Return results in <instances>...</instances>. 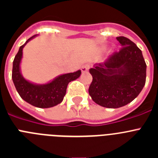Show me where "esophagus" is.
<instances>
[{"instance_id": "1", "label": "esophagus", "mask_w": 158, "mask_h": 158, "mask_svg": "<svg viewBox=\"0 0 158 158\" xmlns=\"http://www.w3.org/2000/svg\"><path fill=\"white\" fill-rule=\"evenodd\" d=\"M89 65H88V64H85V65H83L81 66V71L83 73L87 72V71L89 70Z\"/></svg>"}]
</instances>
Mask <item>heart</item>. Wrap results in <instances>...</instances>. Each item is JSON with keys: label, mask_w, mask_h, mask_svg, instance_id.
<instances>
[{"label": "heart", "mask_w": 158, "mask_h": 158, "mask_svg": "<svg viewBox=\"0 0 158 158\" xmlns=\"http://www.w3.org/2000/svg\"><path fill=\"white\" fill-rule=\"evenodd\" d=\"M105 50H106V48H102L101 51H105Z\"/></svg>", "instance_id": "heart-1"}]
</instances>
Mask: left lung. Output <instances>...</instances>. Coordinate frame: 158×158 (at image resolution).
<instances>
[{
  "instance_id": "obj_1",
  "label": "left lung",
  "mask_w": 158,
  "mask_h": 158,
  "mask_svg": "<svg viewBox=\"0 0 158 158\" xmlns=\"http://www.w3.org/2000/svg\"><path fill=\"white\" fill-rule=\"evenodd\" d=\"M121 50L89 69L92 100L107 108H118L135 100L146 83V64L142 51L123 36L117 37Z\"/></svg>"
}]
</instances>
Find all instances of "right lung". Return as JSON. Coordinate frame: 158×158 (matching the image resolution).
Wrapping results in <instances>:
<instances>
[{"label": "right lung", "mask_w": 158, "mask_h": 158, "mask_svg": "<svg viewBox=\"0 0 158 158\" xmlns=\"http://www.w3.org/2000/svg\"><path fill=\"white\" fill-rule=\"evenodd\" d=\"M37 35L31 37L19 47L12 64V78L16 91L23 100L35 107L48 108L62 103L66 93L68 84L77 79L81 74V71L79 69L76 72L61 74L45 84H36L25 79L20 69L23 49L29 41Z\"/></svg>", "instance_id": "right-lung-1"}]
</instances>
